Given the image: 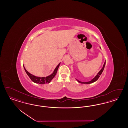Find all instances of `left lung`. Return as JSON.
Segmentation results:
<instances>
[{
	"label": "left lung",
	"instance_id": "left-lung-1",
	"mask_svg": "<svg viewBox=\"0 0 128 128\" xmlns=\"http://www.w3.org/2000/svg\"><path fill=\"white\" fill-rule=\"evenodd\" d=\"M105 65H106V60H105V62H104V64L103 68H101V70L99 72H98V73L97 74V75L95 76V77L94 78L92 79V80L91 81L87 82H80V81L79 80L76 79L78 81V82H79L80 84H92V83H93V82H96V81L98 79V78H99L100 76L101 75V74H102V72H103L104 69V66H105Z\"/></svg>",
	"mask_w": 128,
	"mask_h": 128
}]
</instances>
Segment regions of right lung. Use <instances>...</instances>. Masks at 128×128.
Here are the masks:
<instances>
[{
    "label": "right lung",
    "instance_id": "add662e5",
    "mask_svg": "<svg viewBox=\"0 0 128 128\" xmlns=\"http://www.w3.org/2000/svg\"><path fill=\"white\" fill-rule=\"evenodd\" d=\"M60 63L56 67V68H55L53 72L52 73L51 75H49L48 76L45 77H37L36 76L34 75H32V74L29 73L26 70V68H25L24 66V68L25 71L26 72V73H27V74L28 75V76L30 77V80L33 82H34V83H36V84H49L50 82L54 78V77H55L56 73L57 72V71H58V68L60 65Z\"/></svg>",
    "mask_w": 128,
    "mask_h": 128
}]
</instances>
